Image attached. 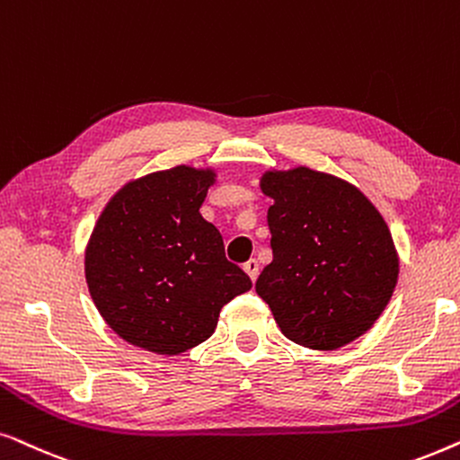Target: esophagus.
Wrapping results in <instances>:
<instances>
[{
  "mask_svg": "<svg viewBox=\"0 0 460 460\" xmlns=\"http://www.w3.org/2000/svg\"><path fill=\"white\" fill-rule=\"evenodd\" d=\"M243 271H246V273L250 275V279L256 281V278H259V271H261L259 261H256V259H250V261L243 262Z\"/></svg>",
  "mask_w": 460,
  "mask_h": 460,
  "instance_id": "1",
  "label": "esophagus"
}]
</instances>
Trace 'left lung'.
Segmentation results:
<instances>
[{"label": "left lung", "instance_id": "obj_1", "mask_svg": "<svg viewBox=\"0 0 460 460\" xmlns=\"http://www.w3.org/2000/svg\"><path fill=\"white\" fill-rule=\"evenodd\" d=\"M262 193L273 199V261L256 292L281 332L311 349L358 339L397 281L400 262L383 217L353 185L309 168L265 174Z\"/></svg>", "mask_w": 460, "mask_h": 460}]
</instances>
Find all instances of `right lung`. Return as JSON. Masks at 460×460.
<instances>
[{
  "mask_svg": "<svg viewBox=\"0 0 460 460\" xmlns=\"http://www.w3.org/2000/svg\"><path fill=\"white\" fill-rule=\"evenodd\" d=\"M210 170L176 166L128 182L85 250L96 309L130 345L176 355L206 339L252 281L226 261L220 231L199 214Z\"/></svg>",
  "mask_w": 460,
  "mask_h": 460,
  "instance_id": "obj_1",
  "label": "right lung"
}]
</instances>
